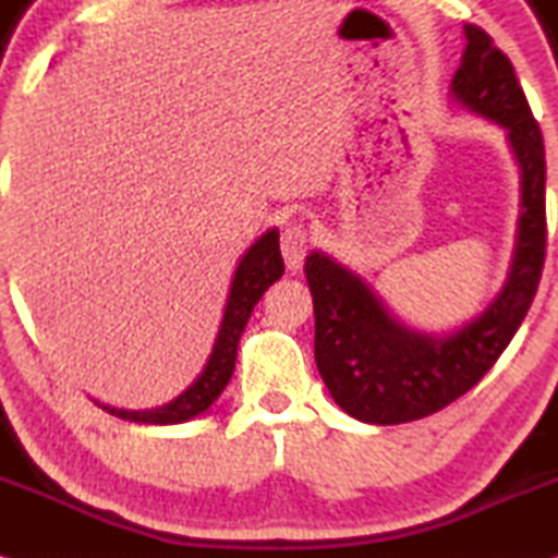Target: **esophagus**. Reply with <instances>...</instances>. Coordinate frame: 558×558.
I'll return each instance as SVG.
<instances>
[{
	"label": "esophagus",
	"mask_w": 558,
	"mask_h": 558,
	"mask_svg": "<svg viewBox=\"0 0 558 558\" xmlns=\"http://www.w3.org/2000/svg\"><path fill=\"white\" fill-rule=\"evenodd\" d=\"M279 242L287 266H290L292 271H298V268L303 266L307 251H311V234H307V229L303 225H298V221H290V225L281 229Z\"/></svg>",
	"instance_id": "obj_1"
}]
</instances>
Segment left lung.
Returning <instances> with one entry per match:
<instances>
[{
	"instance_id": "left-lung-1",
	"label": "left lung",
	"mask_w": 558,
	"mask_h": 558,
	"mask_svg": "<svg viewBox=\"0 0 558 558\" xmlns=\"http://www.w3.org/2000/svg\"><path fill=\"white\" fill-rule=\"evenodd\" d=\"M449 94L507 130L520 167V219L507 281L490 303L449 333L417 331L373 287L326 253L305 258L316 313V365L333 402L373 425L421 421L460 399L512 342L538 290L546 258V150L512 62L477 25Z\"/></svg>"
}]
</instances>
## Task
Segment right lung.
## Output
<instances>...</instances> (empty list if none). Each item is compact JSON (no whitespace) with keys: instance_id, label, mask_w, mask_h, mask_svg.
Masks as SVG:
<instances>
[{"instance_id":"obj_1","label":"right lung","mask_w":558,"mask_h":558,"mask_svg":"<svg viewBox=\"0 0 558 558\" xmlns=\"http://www.w3.org/2000/svg\"><path fill=\"white\" fill-rule=\"evenodd\" d=\"M284 274V260L279 251V229H268L258 240L242 253L238 268H234L232 284L225 303V316H221L219 331H216L211 355L198 373L193 384L187 386L182 395H177L172 402L161 404V408L150 410H120L101 404V410L111 415L122 417L130 423H146V425H174L198 417L219 399L225 386L229 384L234 373V360H238L240 337L245 331L247 318H251L255 303L264 298L268 287Z\"/></svg>"}]
</instances>
